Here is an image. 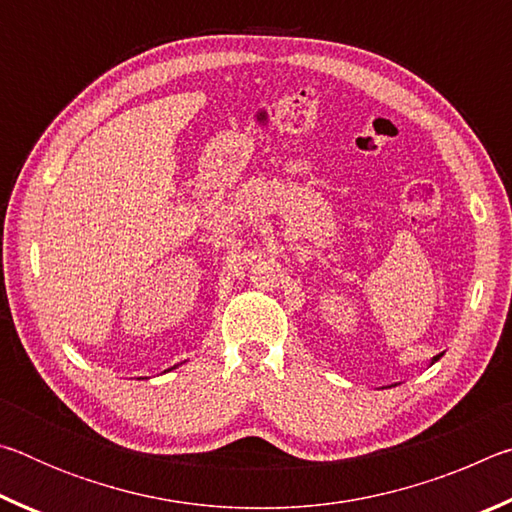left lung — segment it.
<instances>
[{
    "label": "left lung",
    "mask_w": 512,
    "mask_h": 512,
    "mask_svg": "<svg viewBox=\"0 0 512 512\" xmlns=\"http://www.w3.org/2000/svg\"><path fill=\"white\" fill-rule=\"evenodd\" d=\"M438 357H440V354H438ZM438 357H433V361H438Z\"/></svg>",
    "instance_id": "1"
}]
</instances>
